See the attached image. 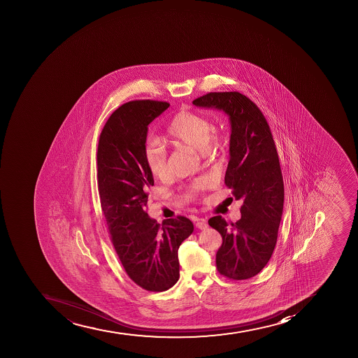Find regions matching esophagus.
Wrapping results in <instances>:
<instances>
[{"label": "esophagus", "instance_id": "34e87169", "mask_svg": "<svg viewBox=\"0 0 358 358\" xmlns=\"http://www.w3.org/2000/svg\"><path fill=\"white\" fill-rule=\"evenodd\" d=\"M208 224H207V222L203 219L196 220V228L200 229V230H203V229L207 228Z\"/></svg>", "mask_w": 358, "mask_h": 358}]
</instances>
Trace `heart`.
Here are the masks:
<instances>
[{"mask_svg": "<svg viewBox=\"0 0 358 358\" xmlns=\"http://www.w3.org/2000/svg\"><path fill=\"white\" fill-rule=\"evenodd\" d=\"M212 121L200 114L180 110L171 117L167 129L166 141L174 146L187 145L201 151L207 159H216L224 150V138L221 135H212ZM145 164L151 174L159 180L169 176L167 152L162 143L151 141L145 146ZM212 178H200L187 187V196H198L213 187Z\"/></svg>", "mask_w": 358, "mask_h": 358, "instance_id": "b5f03b06", "label": "heart"}]
</instances>
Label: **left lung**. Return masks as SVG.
<instances>
[{"label":"left lung","instance_id":"obj_1","mask_svg":"<svg viewBox=\"0 0 358 358\" xmlns=\"http://www.w3.org/2000/svg\"><path fill=\"white\" fill-rule=\"evenodd\" d=\"M192 103L217 108L230 119L224 183L243 200L241 219L228 223L214 216L208 223L223 241L216 253L220 273L232 280L252 278L273 253L284 207V180L271 130L257 104L241 92H208Z\"/></svg>","mask_w":358,"mask_h":358}]
</instances>
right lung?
Here are the masks:
<instances>
[{
  "instance_id": "add662e5",
  "label": "right lung",
  "mask_w": 358,
  "mask_h": 358,
  "mask_svg": "<svg viewBox=\"0 0 358 358\" xmlns=\"http://www.w3.org/2000/svg\"><path fill=\"white\" fill-rule=\"evenodd\" d=\"M168 108L167 101L150 99L121 105L101 130L97 151L99 198L112 244L127 275L150 292L176 284L178 248L193 232L184 216L160 224L146 213L155 185L144 155L148 126Z\"/></svg>"
}]
</instances>
